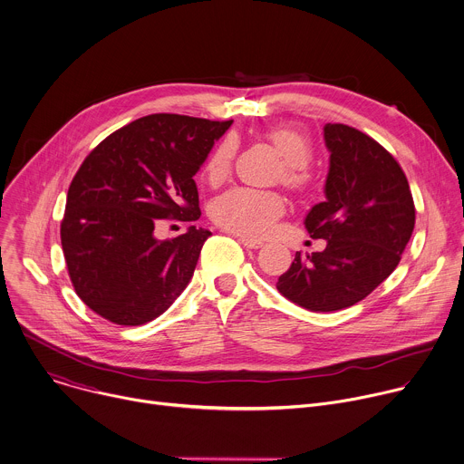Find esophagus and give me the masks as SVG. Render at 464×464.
<instances>
[{
  "label": "esophagus",
  "instance_id": "34e87169",
  "mask_svg": "<svg viewBox=\"0 0 464 464\" xmlns=\"http://www.w3.org/2000/svg\"><path fill=\"white\" fill-rule=\"evenodd\" d=\"M238 242H240L244 247H247V249H258V247H262V242H260V240H253V238H246V237H240Z\"/></svg>",
  "mask_w": 464,
  "mask_h": 464
}]
</instances>
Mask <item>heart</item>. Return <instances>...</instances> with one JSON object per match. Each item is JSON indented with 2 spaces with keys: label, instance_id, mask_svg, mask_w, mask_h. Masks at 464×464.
Here are the masks:
<instances>
[{
  "label": "heart",
  "instance_id": "obj_1",
  "mask_svg": "<svg viewBox=\"0 0 464 464\" xmlns=\"http://www.w3.org/2000/svg\"><path fill=\"white\" fill-rule=\"evenodd\" d=\"M267 140L282 157V168L276 179L291 189L304 188L307 184L304 166L312 159V149L307 140L289 127L271 129L267 132ZM235 152L237 141L231 136L224 138L215 147L206 164V177L209 184L218 186L229 177ZM209 213L213 222L229 233L246 238H262L271 233L275 222L284 213V198L276 191L231 188L213 200Z\"/></svg>",
  "mask_w": 464,
  "mask_h": 464
}]
</instances>
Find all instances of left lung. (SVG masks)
Masks as SVG:
<instances>
[{"label": "left lung", "mask_w": 464, "mask_h": 464, "mask_svg": "<svg viewBox=\"0 0 464 464\" xmlns=\"http://www.w3.org/2000/svg\"><path fill=\"white\" fill-rule=\"evenodd\" d=\"M324 143L326 200L304 224L326 249L296 251L276 282L287 300L310 312H337L368 296L397 267L415 226L408 180L381 143L343 123L324 125Z\"/></svg>", "instance_id": "obj_1"}]
</instances>
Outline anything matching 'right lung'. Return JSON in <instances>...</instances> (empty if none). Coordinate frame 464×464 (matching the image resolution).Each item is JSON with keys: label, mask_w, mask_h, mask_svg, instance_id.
I'll list each match as a JSON object with an SVG mask.
<instances>
[{"label": "right lung", "mask_w": 464, "mask_h": 464, "mask_svg": "<svg viewBox=\"0 0 464 464\" xmlns=\"http://www.w3.org/2000/svg\"><path fill=\"white\" fill-rule=\"evenodd\" d=\"M233 120L149 114L109 134L67 193L62 247L78 296L100 317L140 326L188 287L211 231L159 240L164 218H200L193 177Z\"/></svg>", "instance_id": "obj_1"}]
</instances>
